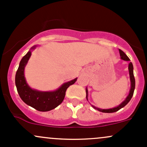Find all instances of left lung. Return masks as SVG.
I'll use <instances>...</instances> for the list:
<instances>
[{
    "mask_svg": "<svg viewBox=\"0 0 147 147\" xmlns=\"http://www.w3.org/2000/svg\"><path fill=\"white\" fill-rule=\"evenodd\" d=\"M119 53H120L121 59H123L124 61H130L129 58L126 56V54H125L122 50L119 49ZM128 70H129V75H130V92H129L128 96H127L126 98H125V100L121 103L119 106H117V107H116L112 108V109H100V108H98L96 107H94V106L93 105H92V107L94 108V109H97V110L99 111V112H104V113L116 112L118 110H119L120 109H121V108L125 107V106L129 102V101L131 100L132 97H133V93H134V90H135V77H134V75H133V65L131 62H130V63H129L128 65ZM86 100H88V90H87V88H86Z\"/></svg>",
    "mask_w": 147,
    "mask_h": 147,
    "instance_id": "8db88e82",
    "label": "left lung"
}]
</instances>
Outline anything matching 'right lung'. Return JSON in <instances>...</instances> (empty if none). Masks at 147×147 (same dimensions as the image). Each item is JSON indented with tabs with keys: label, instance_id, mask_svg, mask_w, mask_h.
Masks as SVG:
<instances>
[{
	"label": "right lung",
	"instance_id": "add662e5",
	"mask_svg": "<svg viewBox=\"0 0 147 147\" xmlns=\"http://www.w3.org/2000/svg\"><path fill=\"white\" fill-rule=\"evenodd\" d=\"M35 47L36 46H33L19 63L18 70L16 72L15 84L19 96L26 104L40 112H47L58 107L63 102L67 88L75 84L77 78L64 83L54 91H40L32 89L26 81L24 68L31 56V50Z\"/></svg>",
	"mask_w": 147,
	"mask_h": 147
}]
</instances>
